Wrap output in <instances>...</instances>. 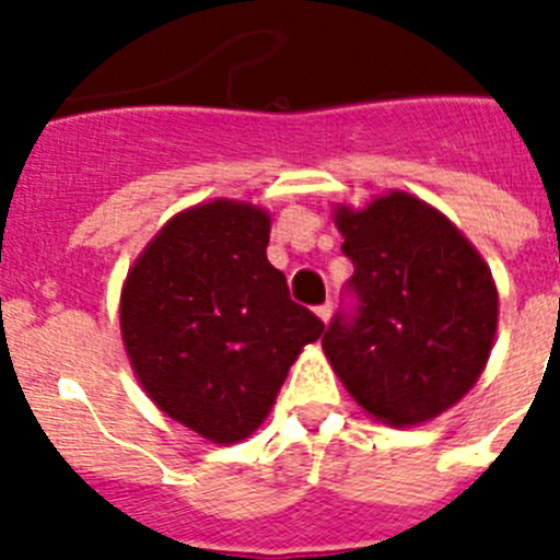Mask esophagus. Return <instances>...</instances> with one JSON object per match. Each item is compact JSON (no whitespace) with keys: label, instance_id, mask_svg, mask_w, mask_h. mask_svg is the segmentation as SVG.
Returning a JSON list of instances; mask_svg holds the SVG:
<instances>
[{"label":"esophagus","instance_id":"obj_1","mask_svg":"<svg viewBox=\"0 0 560 560\" xmlns=\"http://www.w3.org/2000/svg\"><path fill=\"white\" fill-rule=\"evenodd\" d=\"M330 311H334V303H323V305H319V308H316V316H319L323 323H328Z\"/></svg>","mask_w":560,"mask_h":560}]
</instances>
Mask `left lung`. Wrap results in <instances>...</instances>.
I'll return each instance as SVG.
<instances>
[{"mask_svg": "<svg viewBox=\"0 0 560 560\" xmlns=\"http://www.w3.org/2000/svg\"><path fill=\"white\" fill-rule=\"evenodd\" d=\"M353 260V323L334 319L323 350L353 400L393 429L452 409L482 375L499 325V291L477 246L404 190L336 205Z\"/></svg>", "mask_w": 560, "mask_h": 560, "instance_id": "obj_1", "label": "left lung"}]
</instances>
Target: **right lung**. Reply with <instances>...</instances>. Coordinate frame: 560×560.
<instances>
[{"label": "right lung", "mask_w": 560, "mask_h": 560, "mask_svg": "<svg viewBox=\"0 0 560 560\" xmlns=\"http://www.w3.org/2000/svg\"><path fill=\"white\" fill-rule=\"evenodd\" d=\"M269 210L252 201L187 207L148 241L120 291L122 345L140 387L219 446L269 418L296 355L325 330L269 264Z\"/></svg>", "instance_id": "1"}]
</instances>
